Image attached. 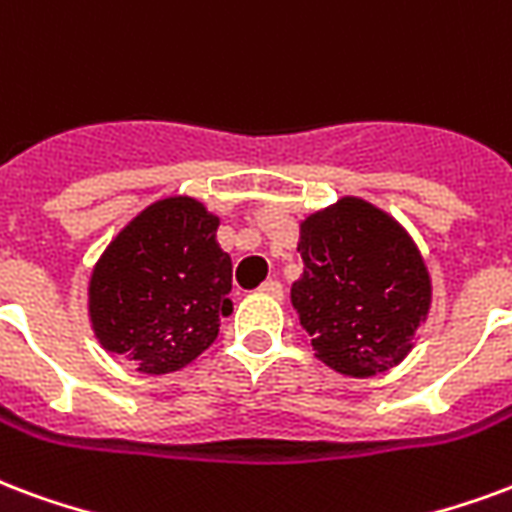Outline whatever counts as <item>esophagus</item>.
<instances>
[{"label":"esophagus","mask_w":512,"mask_h":512,"mask_svg":"<svg viewBox=\"0 0 512 512\" xmlns=\"http://www.w3.org/2000/svg\"><path fill=\"white\" fill-rule=\"evenodd\" d=\"M260 293L271 295V298H282V295H285V290H282V285H279L276 279H268V282H263V285H260Z\"/></svg>","instance_id":"34e87169"}]
</instances>
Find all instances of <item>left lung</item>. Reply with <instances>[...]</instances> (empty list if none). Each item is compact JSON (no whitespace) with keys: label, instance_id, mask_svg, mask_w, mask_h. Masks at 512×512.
Returning <instances> with one entry per match:
<instances>
[{"label":"left lung","instance_id":"1","mask_svg":"<svg viewBox=\"0 0 512 512\" xmlns=\"http://www.w3.org/2000/svg\"><path fill=\"white\" fill-rule=\"evenodd\" d=\"M304 274L293 282L314 355L347 377L407 358L431 306V276L410 233L382 208L342 198L301 222Z\"/></svg>","mask_w":512,"mask_h":512}]
</instances>
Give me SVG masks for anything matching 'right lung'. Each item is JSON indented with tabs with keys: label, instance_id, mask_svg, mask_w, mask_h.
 Instances as JSON below:
<instances>
[{
	"label": "right lung",
	"instance_id": "obj_1",
	"mask_svg": "<svg viewBox=\"0 0 512 512\" xmlns=\"http://www.w3.org/2000/svg\"><path fill=\"white\" fill-rule=\"evenodd\" d=\"M217 227V214L187 195L157 200L121 227L89 279V320L105 350L140 374H168L214 344L233 312V263Z\"/></svg>",
	"mask_w": 512,
	"mask_h": 512
}]
</instances>
